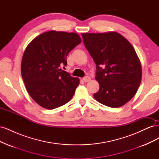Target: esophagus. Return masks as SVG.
I'll return each instance as SVG.
<instances>
[{
    "label": "esophagus",
    "instance_id": "1",
    "mask_svg": "<svg viewBox=\"0 0 159 159\" xmlns=\"http://www.w3.org/2000/svg\"><path fill=\"white\" fill-rule=\"evenodd\" d=\"M90 80H91V78H90V77L89 76H85L84 78V81H85V82H88L89 81H90Z\"/></svg>",
    "mask_w": 159,
    "mask_h": 159
}]
</instances>
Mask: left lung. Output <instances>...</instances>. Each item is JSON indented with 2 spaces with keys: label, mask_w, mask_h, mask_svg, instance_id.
<instances>
[{
  "label": "left lung",
  "mask_w": 159,
  "mask_h": 159,
  "mask_svg": "<svg viewBox=\"0 0 159 159\" xmlns=\"http://www.w3.org/2000/svg\"><path fill=\"white\" fill-rule=\"evenodd\" d=\"M81 36L96 64L99 89L94 98L110 107L123 106L135 95L141 84V65L135 50L117 32L82 33Z\"/></svg>",
  "instance_id": "8db88e82"
}]
</instances>
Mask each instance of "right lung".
Masks as SVG:
<instances>
[{
    "label": "right lung",
    "instance_id": "obj_1",
    "mask_svg": "<svg viewBox=\"0 0 159 159\" xmlns=\"http://www.w3.org/2000/svg\"><path fill=\"white\" fill-rule=\"evenodd\" d=\"M76 33L50 31L35 38L24 52L21 74L28 93L42 107L54 109L68 103L80 84L61 70L69 52L81 43Z\"/></svg>",
    "mask_w": 159,
    "mask_h": 159
}]
</instances>
